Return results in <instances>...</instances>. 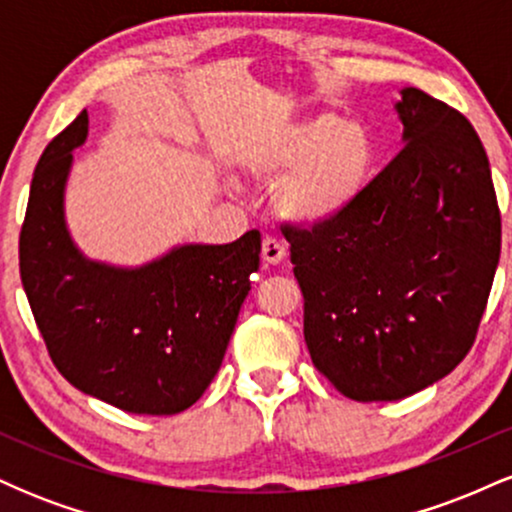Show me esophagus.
I'll list each match as a JSON object with an SVG mask.
<instances>
[{"label": "esophagus", "mask_w": 512, "mask_h": 512, "mask_svg": "<svg viewBox=\"0 0 512 512\" xmlns=\"http://www.w3.org/2000/svg\"><path fill=\"white\" fill-rule=\"evenodd\" d=\"M286 257V245L279 238L264 236L262 240V260L267 264H279Z\"/></svg>", "instance_id": "esophagus-1"}]
</instances>
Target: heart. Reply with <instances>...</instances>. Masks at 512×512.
I'll list each match as a JSON object with an SVG mask.
<instances>
[{"label": "heart", "mask_w": 512, "mask_h": 512, "mask_svg": "<svg viewBox=\"0 0 512 512\" xmlns=\"http://www.w3.org/2000/svg\"><path fill=\"white\" fill-rule=\"evenodd\" d=\"M378 144L366 125L317 115L257 139L240 154L250 175L269 178L272 207L286 221L320 226L342 219L366 195Z\"/></svg>", "instance_id": "b5f03b06"}]
</instances>
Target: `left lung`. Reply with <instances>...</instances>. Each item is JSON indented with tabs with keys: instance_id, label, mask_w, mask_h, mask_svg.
I'll return each mask as SVG.
<instances>
[{
	"instance_id": "obj_1",
	"label": "left lung",
	"mask_w": 512,
	"mask_h": 512,
	"mask_svg": "<svg viewBox=\"0 0 512 512\" xmlns=\"http://www.w3.org/2000/svg\"><path fill=\"white\" fill-rule=\"evenodd\" d=\"M397 113L407 144L361 202L337 221L284 226L310 358L356 402H395L452 373L501 257V209L472 122L421 88H404Z\"/></svg>"
}]
</instances>
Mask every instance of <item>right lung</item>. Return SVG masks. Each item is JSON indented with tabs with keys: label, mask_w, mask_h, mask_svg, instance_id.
Segmentation results:
<instances>
[{
	"label": "right lung",
	"mask_w": 512,
	"mask_h": 512,
	"mask_svg": "<svg viewBox=\"0 0 512 512\" xmlns=\"http://www.w3.org/2000/svg\"><path fill=\"white\" fill-rule=\"evenodd\" d=\"M88 115H76L35 166L19 236L23 291L48 354L76 390L132 414H180L219 370L260 269V231L228 245H185L142 269L76 252L62 192Z\"/></svg>",
	"instance_id": "obj_1"
}]
</instances>
